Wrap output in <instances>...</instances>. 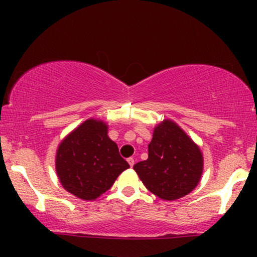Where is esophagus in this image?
Masks as SVG:
<instances>
[{
  "instance_id": "obj_1",
  "label": "esophagus",
  "mask_w": 257,
  "mask_h": 257,
  "mask_svg": "<svg viewBox=\"0 0 257 257\" xmlns=\"http://www.w3.org/2000/svg\"><path fill=\"white\" fill-rule=\"evenodd\" d=\"M128 163H129V166H131V167H133V166H134V158H128Z\"/></svg>"
}]
</instances>
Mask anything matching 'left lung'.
<instances>
[{
	"label": "left lung",
	"instance_id": "1",
	"mask_svg": "<svg viewBox=\"0 0 257 257\" xmlns=\"http://www.w3.org/2000/svg\"><path fill=\"white\" fill-rule=\"evenodd\" d=\"M133 168L150 192L162 199L175 200L198 185L203 156L176 123L164 119L153 131L149 158Z\"/></svg>",
	"mask_w": 257,
	"mask_h": 257
}]
</instances>
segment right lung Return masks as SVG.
Returning <instances> with one entry per match:
<instances>
[{
	"label": "right lung",
	"mask_w": 257,
	"mask_h": 257,
	"mask_svg": "<svg viewBox=\"0 0 257 257\" xmlns=\"http://www.w3.org/2000/svg\"><path fill=\"white\" fill-rule=\"evenodd\" d=\"M129 164L120 157L116 143L107 135V125L87 119L70 133L57 151L55 169L67 192L93 200L110 190Z\"/></svg>",
	"instance_id": "1"
}]
</instances>
